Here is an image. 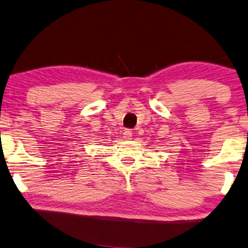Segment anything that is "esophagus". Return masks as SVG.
Here are the masks:
<instances>
[{
  "instance_id": "esophagus-1",
  "label": "esophagus",
  "mask_w": 248,
  "mask_h": 248,
  "mask_svg": "<svg viewBox=\"0 0 248 248\" xmlns=\"http://www.w3.org/2000/svg\"><path fill=\"white\" fill-rule=\"evenodd\" d=\"M124 138L125 139V140H129V139H131V137H132V131L130 130V129H125V130L124 131Z\"/></svg>"
}]
</instances>
